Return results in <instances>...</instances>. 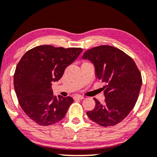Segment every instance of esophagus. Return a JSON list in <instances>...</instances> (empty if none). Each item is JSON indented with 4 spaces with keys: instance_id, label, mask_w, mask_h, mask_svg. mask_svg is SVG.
Masks as SVG:
<instances>
[{
    "instance_id": "obj_1",
    "label": "esophagus",
    "mask_w": 157,
    "mask_h": 157,
    "mask_svg": "<svg viewBox=\"0 0 157 157\" xmlns=\"http://www.w3.org/2000/svg\"><path fill=\"white\" fill-rule=\"evenodd\" d=\"M74 98L75 99H80V100H82V99L84 98V97L82 96H80V95H76V96H74Z\"/></svg>"
}]
</instances>
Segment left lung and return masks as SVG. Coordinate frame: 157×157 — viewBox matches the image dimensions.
<instances>
[{"label":"left lung","mask_w":157,"mask_h":157,"mask_svg":"<svg viewBox=\"0 0 157 157\" xmlns=\"http://www.w3.org/2000/svg\"><path fill=\"white\" fill-rule=\"evenodd\" d=\"M82 59L94 65L96 78L106 82L104 104L94 99L96 106L87 112L91 120L101 126L117 124L131 112L142 85L139 69L132 59L111 45H100L85 51Z\"/></svg>","instance_id":"8db88e82"}]
</instances>
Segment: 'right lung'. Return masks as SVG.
Listing matches in <instances>:
<instances>
[{
    "mask_svg": "<svg viewBox=\"0 0 157 157\" xmlns=\"http://www.w3.org/2000/svg\"><path fill=\"white\" fill-rule=\"evenodd\" d=\"M81 48H55L44 45L27 51L18 63L13 85L18 101L25 113L40 125L62 120L74 100L53 95V82L62 77L65 69L76 60Z\"/></svg>",
    "mask_w": 157,
    "mask_h": 157,
    "instance_id": "obj_1",
    "label": "right lung"
}]
</instances>
